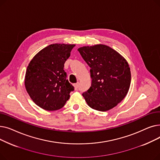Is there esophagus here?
<instances>
[{
	"label": "esophagus",
	"mask_w": 160,
	"mask_h": 160,
	"mask_svg": "<svg viewBox=\"0 0 160 160\" xmlns=\"http://www.w3.org/2000/svg\"><path fill=\"white\" fill-rule=\"evenodd\" d=\"M74 86L75 89L77 90V89H78V88H79V83L78 82V83H75V84L74 85Z\"/></svg>",
	"instance_id": "obj_1"
}]
</instances>
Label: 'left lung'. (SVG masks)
Masks as SVG:
<instances>
[{
    "instance_id": "1",
    "label": "left lung",
    "mask_w": 160,
    "mask_h": 160,
    "mask_svg": "<svg viewBox=\"0 0 160 160\" xmlns=\"http://www.w3.org/2000/svg\"><path fill=\"white\" fill-rule=\"evenodd\" d=\"M90 67L91 86L82 95L88 106L100 112L111 110L127 95L131 82L129 65L119 53L105 45L78 49Z\"/></svg>"
}]
</instances>
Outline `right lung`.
Here are the masks:
<instances>
[{"instance_id": "obj_1", "label": "right lung", "mask_w": 160, "mask_h": 160, "mask_svg": "<svg viewBox=\"0 0 160 160\" xmlns=\"http://www.w3.org/2000/svg\"><path fill=\"white\" fill-rule=\"evenodd\" d=\"M74 46L50 45L40 50L27 67L25 88L33 102L43 110H60L74 91V87L67 80L63 67Z\"/></svg>"}]
</instances>
